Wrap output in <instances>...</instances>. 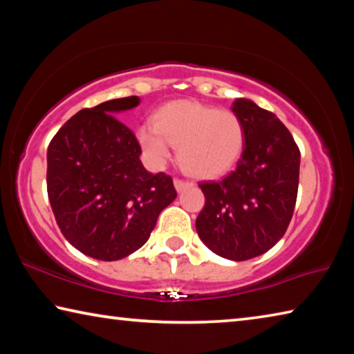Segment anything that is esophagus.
<instances>
[{
  "label": "esophagus",
  "instance_id": "1",
  "mask_svg": "<svg viewBox=\"0 0 354 354\" xmlns=\"http://www.w3.org/2000/svg\"><path fill=\"white\" fill-rule=\"evenodd\" d=\"M173 184H175V189L178 190V192H183L184 189H187V187H190V183H187V181H183V179H175V181H173Z\"/></svg>",
  "mask_w": 354,
  "mask_h": 354
}]
</instances>
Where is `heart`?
I'll list each match as a JSON object with an SVG mask.
<instances>
[{
  "label": "heart",
  "mask_w": 354,
  "mask_h": 354,
  "mask_svg": "<svg viewBox=\"0 0 354 354\" xmlns=\"http://www.w3.org/2000/svg\"><path fill=\"white\" fill-rule=\"evenodd\" d=\"M137 139L148 159L162 165L173 145L189 175L214 179L225 175L243 151L245 129L234 112L192 100H176L154 113V124L137 129Z\"/></svg>",
  "instance_id": "heart-1"
}]
</instances>
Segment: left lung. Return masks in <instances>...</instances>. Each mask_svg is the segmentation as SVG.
Segmentation results:
<instances>
[{"mask_svg": "<svg viewBox=\"0 0 354 354\" xmlns=\"http://www.w3.org/2000/svg\"><path fill=\"white\" fill-rule=\"evenodd\" d=\"M231 111L245 129V148L234 171L220 183H201L205 207L196 232L225 259L247 261L274 247L293 215L299 149L281 120L247 98Z\"/></svg>", "mask_w": 354, "mask_h": 354, "instance_id": "8db88e82", "label": "left lung"}]
</instances>
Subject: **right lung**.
Segmentation results:
<instances>
[{"mask_svg": "<svg viewBox=\"0 0 354 354\" xmlns=\"http://www.w3.org/2000/svg\"><path fill=\"white\" fill-rule=\"evenodd\" d=\"M139 103L127 97L82 109L48 147L53 214L64 237L93 259L118 261L143 247L176 198L173 179L147 171L134 133L115 117Z\"/></svg>", "mask_w": 354, "mask_h": 354, "instance_id": "right-lung-1", "label": "right lung"}]
</instances>
